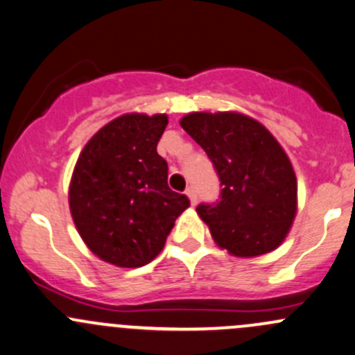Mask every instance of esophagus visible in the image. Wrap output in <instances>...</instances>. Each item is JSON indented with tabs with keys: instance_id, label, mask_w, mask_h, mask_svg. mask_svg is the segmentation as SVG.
<instances>
[{
	"instance_id": "esophagus-1",
	"label": "esophagus",
	"mask_w": 355,
	"mask_h": 355,
	"mask_svg": "<svg viewBox=\"0 0 355 355\" xmlns=\"http://www.w3.org/2000/svg\"><path fill=\"white\" fill-rule=\"evenodd\" d=\"M185 193H187V197L190 199V204H192V206H196V204H197V192H196V189L189 187L187 192H185Z\"/></svg>"
}]
</instances>
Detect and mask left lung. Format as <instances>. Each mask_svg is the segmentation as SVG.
Here are the masks:
<instances>
[{"label": "left lung", "instance_id": "obj_1", "mask_svg": "<svg viewBox=\"0 0 355 355\" xmlns=\"http://www.w3.org/2000/svg\"><path fill=\"white\" fill-rule=\"evenodd\" d=\"M218 171L221 196L197 214L218 246L257 257L284 241L297 211V182L286 151L255 119L238 112H192L180 121Z\"/></svg>", "mask_w": 355, "mask_h": 355}]
</instances>
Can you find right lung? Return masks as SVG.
Here are the masks:
<instances>
[{
  "label": "right lung",
  "instance_id": "right-lung-1",
  "mask_svg": "<svg viewBox=\"0 0 355 355\" xmlns=\"http://www.w3.org/2000/svg\"><path fill=\"white\" fill-rule=\"evenodd\" d=\"M165 114H125L103 125L80 153L69 209L87 246L117 267H143L165 246L175 219L190 206L168 187L156 146Z\"/></svg>",
  "mask_w": 355,
  "mask_h": 355
}]
</instances>
